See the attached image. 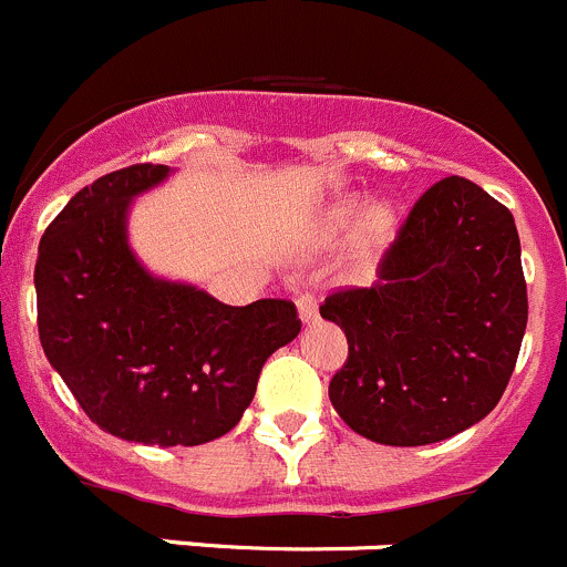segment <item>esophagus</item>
<instances>
[{"label":"esophagus","instance_id":"1","mask_svg":"<svg viewBox=\"0 0 567 567\" xmlns=\"http://www.w3.org/2000/svg\"><path fill=\"white\" fill-rule=\"evenodd\" d=\"M296 307H299L301 323H310V321H316V318H318V301H316V296H312V293H301L299 301H296Z\"/></svg>","mask_w":567,"mask_h":567}]
</instances>
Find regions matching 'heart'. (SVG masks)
<instances>
[{"mask_svg":"<svg viewBox=\"0 0 567 567\" xmlns=\"http://www.w3.org/2000/svg\"><path fill=\"white\" fill-rule=\"evenodd\" d=\"M360 218L357 224V246L362 251H373L388 240V235L393 233V213L384 205H373L362 213L360 202L357 199H340L334 205H329L327 210L318 216L316 221V238L318 240H334L338 235H343L351 224Z\"/></svg>","mask_w":567,"mask_h":567,"instance_id":"1","label":"heart"}]
</instances>
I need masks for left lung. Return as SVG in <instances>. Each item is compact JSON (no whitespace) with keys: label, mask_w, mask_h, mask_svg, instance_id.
Wrapping results in <instances>:
<instances>
[{"label":"left lung","mask_w":567,"mask_h":567,"mask_svg":"<svg viewBox=\"0 0 567 567\" xmlns=\"http://www.w3.org/2000/svg\"><path fill=\"white\" fill-rule=\"evenodd\" d=\"M526 316L513 213L471 179H441L401 224L377 282L321 305L349 340L329 401L382 446L460 435L502 399Z\"/></svg>","instance_id":"obj_1"}]
</instances>
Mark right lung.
<instances>
[{"label": "right lung", "mask_w": 567, "mask_h": 567, "mask_svg": "<svg viewBox=\"0 0 567 567\" xmlns=\"http://www.w3.org/2000/svg\"><path fill=\"white\" fill-rule=\"evenodd\" d=\"M168 166L121 168L71 196L38 246V332L99 430L144 446H202L251 404L262 365L299 334L296 307H229L152 274L130 246L132 202Z\"/></svg>", "instance_id": "add662e5"}]
</instances>
